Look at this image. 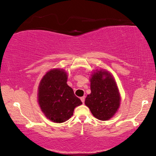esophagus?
<instances>
[{
  "label": "esophagus",
  "instance_id": "34e87169",
  "mask_svg": "<svg viewBox=\"0 0 156 156\" xmlns=\"http://www.w3.org/2000/svg\"><path fill=\"white\" fill-rule=\"evenodd\" d=\"M80 99H81V101H82V103L84 104V101H85V97H81V98H80Z\"/></svg>",
  "mask_w": 156,
  "mask_h": 156
}]
</instances>
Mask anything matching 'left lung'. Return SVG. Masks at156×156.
Wrapping results in <instances>:
<instances>
[{"label": "left lung", "instance_id": "1", "mask_svg": "<svg viewBox=\"0 0 156 156\" xmlns=\"http://www.w3.org/2000/svg\"><path fill=\"white\" fill-rule=\"evenodd\" d=\"M91 76V94L87 95L85 104L96 118L102 121L108 120L120 105V96L116 84L106 71L100 70Z\"/></svg>", "mask_w": 156, "mask_h": 156}]
</instances>
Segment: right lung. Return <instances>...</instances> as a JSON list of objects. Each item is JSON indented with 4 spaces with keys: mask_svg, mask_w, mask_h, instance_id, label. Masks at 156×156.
<instances>
[{
    "mask_svg": "<svg viewBox=\"0 0 156 156\" xmlns=\"http://www.w3.org/2000/svg\"><path fill=\"white\" fill-rule=\"evenodd\" d=\"M67 75L62 69H52L42 79L38 90L40 108L50 120L56 123L67 121L76 106L82 104L67 84Z\"/></svg>",
    "mask_w": 156,
    "mask_h": 156,
    "instance_id": "add662e5",
    "label": "right lung"
}]
</instances>
